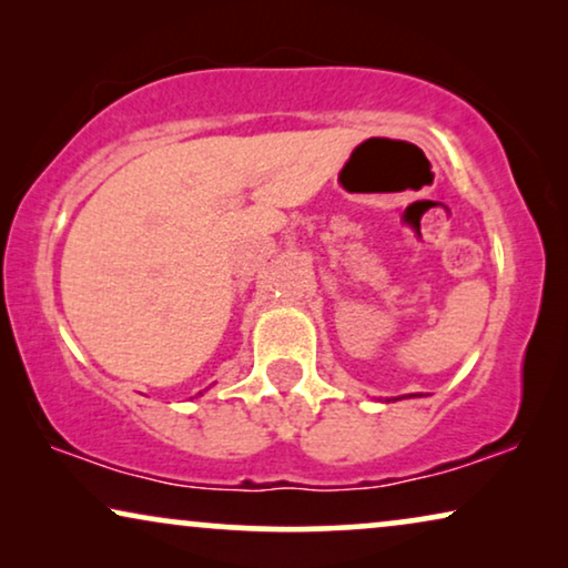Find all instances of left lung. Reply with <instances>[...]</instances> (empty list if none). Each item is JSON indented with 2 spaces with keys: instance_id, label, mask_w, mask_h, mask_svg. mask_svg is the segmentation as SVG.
Masks as SVG:
<instances>
[{
  "instance_id": "obj_1",
  "label": "left lung",
  "mask_w": 568,
  "mask_h": 568,
  "mask_svg": "<svg viewBox=\"0 0 568 568\" xmlns=\"http://www.w3.org/2000/svg\"><path fill=\"white\" fill-rule=\"evenodd\" d=\"M403 398H422V395H414V393H410V395H403ZM403 398H390V400H403ZM390 400H385V403H390Z\"/></svg>"
}]
</instances>
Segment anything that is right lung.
Masks as SVG:
<instances>
[{"instance_id": "add662e5", "label": "right lung", "mask_w": 568, "mask_h": 568, "mask_svg": "<svg viewBox=\"0 0 568 568\" xmlns=\"http://www.w3.org/2000/svg\"><path fill=\"white\" fill-rule=\"evenodd\" d=\"M199 395H201V393H199Z\"/></svg>"}]
</instances>
